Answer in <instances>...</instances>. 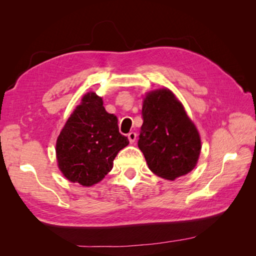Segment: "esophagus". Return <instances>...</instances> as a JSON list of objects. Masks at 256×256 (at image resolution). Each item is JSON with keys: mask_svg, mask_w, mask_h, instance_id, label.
I'll return each mask as SVG.
<instances>
[{"mask_svg": "<svg viewBox=\"0 0 256 256\" xmlns=\"http://www.w3.org/2000/svg\"><path fill=\"white\" fill-rule=\"evenodd\" d=\"M136 138V132H129L128 134V140L130 143H134Z\"/></svg>", "mask_w": 256, "mask_h": 256, "instance_id": "obj_1", "label": "esophagus"}]
</instances>
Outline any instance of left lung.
<instances>
[{"instance_id": "8db88e82", "label": "left lung", "mask_w": 256, "mask_h": 256, "mask_svg": "<svg viewBox=\"0 0 256 256\" xmlns=\"http://www.w3.org/2000/svg\"><path fill=\"white\" fill-rule=\"evenodd\" d=\"M142 118L138 146L150 171L168 180L191 172L202 148L200 138L173 92L168 88L147 92Z\"/></svg>"}]
</instances>
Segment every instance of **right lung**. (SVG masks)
Wrapping results in <instances>:
<instances>
[{"instance_id":"right-lung-1","label":"right lung","mask_w":256,"mask_h":256,"mask_svg":"<svg viewBox=\"0 0 256 256\" xmlns=\"http://www.w3.org/2000/svg\"><path fill=\"white\" fill-rule=\"evenodd\" d=\"M128 144L118 118L106 111L102 97L90 92L58 138V166L68 180L90 187L111 171L116 154Z\"/></svg>"}]
</instances>
